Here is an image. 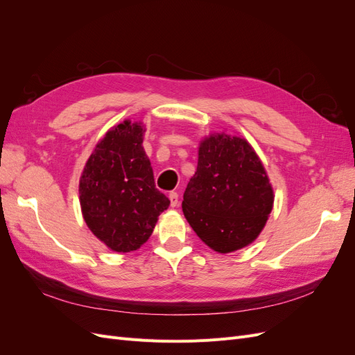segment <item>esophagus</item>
<instances>
[{
    "mask_svg": "<svg viewBox=\"0 0 355 355\" xmlns=\"http://www.w3.org/2000/svg\"><path fill=\"white\" fill-rule=\"evenodd\" d=\"M168 200H170V206H171V207H176V206H178V202H179V196H178V192L171 191L170 194H168Z\"/></svg>",
    "mask_w": 355,
    "mask_h": 355,
    "instance_id": "1",
    "label": "esophagus"
}]
</instances>
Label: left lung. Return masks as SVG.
Returning <instances> with one entry per match:
<instances>
[{
    "label": "left lung",
    "instance_id": "8db88e82",
    "mask_svg": "<svg viewBox=\"0 0 355 355\" xmlns=\"http://www.w3.org/2000/svg\"><path fill=\"white\" fill-rule=\"evenodd\" d=\"M274 206V189L261 158L239 135L211 133L200 142L196 175L182 210L191 228L218 253L253 243Z\"/></svg>",
    "mask_w": 355,
    "mask_h": 355
}]
</instances>
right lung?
Listing matches in <instances>:
<instances>
[{"instance_id": "1", "label": "right lung", "mask_w": 355, "mask_h": 355, "mask_svg": "<svg viewBox=\"0 0 355 355\" xmlns=\"http://www.w3.org/2000/svg\"><path fill=\"white\" fill-rule=\"evenodd\" d=\"M142 121L124 120L93 149L80 178L84 222L111 250L128 253L148 241L170 200L155 188Z\"/></svg>"}]
</instances>
